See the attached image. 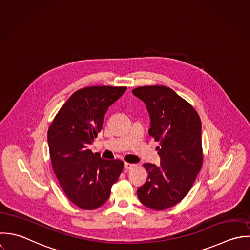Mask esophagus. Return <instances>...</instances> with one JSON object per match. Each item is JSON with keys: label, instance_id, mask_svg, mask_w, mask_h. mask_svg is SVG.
Wrapping results in <instances>:
<instances>
[{"label": "esophagus", "instance_id": "34e87169", "mask_svg": "<svg viewBox=\"0 0 250 250\" xmlns=\"http://www.w3.org/2000/svg\"><path fill=\"white\" fill-rule=\"evenodd\" d=\"M124 167H125V168L129 169V168H132L133 167H135V164H131V163H127V162H125V163H124Z\"/></svg>", "mask_w": 250, "mask_h": 250}]
</instances>
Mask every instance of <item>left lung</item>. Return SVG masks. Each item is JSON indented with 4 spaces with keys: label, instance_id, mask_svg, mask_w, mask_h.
I'll list each match as a JSON object with an SVG mask.
<instances>
[{
    "label": "left lung",
    "instance_id": "8db88e82",
    "mask_svg": "<svg viewBox=\"0 0 250 250\" xmlns=\"http://www.w3.org/2000/svg\"><path fill=\"white\" fill-rule=\"evenodd\" d=\"M132 92L146 104L148 134L160 143L156 149L161 160L158 166L144 164L148 176L137 194L146 207L163 210L187 195L202 167L201 119L188 102L166 86H142Z\"/></svg>",
    "mask_w": 250,
    "mask_h": 250
}]
</instances>
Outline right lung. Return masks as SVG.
I'll use <instances>...</instances> for the list:
<instances>
[{
    "mask_svg": "<svg viewBox=\"0 0 250 250\" xmlns=\"http://www.w3.org/2000/svg\"><path fill=\"white\" fill-rule=\"evenodd\" d=\"M127 87L90 86L76 91L49 126L47 142L53 170L66 196L83 209L104 205L123 169L88 146L101 132L104 116Z\"/></svg>",
    "mask_w": 250,
    "mask_h": 250,
    "instance_id": "right-lung-1",
    "label": "right lung"
}]
</instances>
